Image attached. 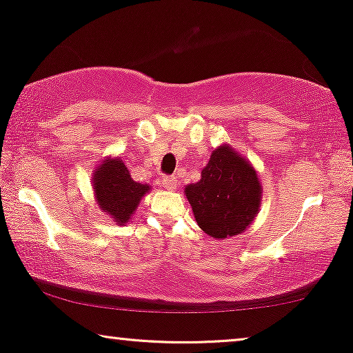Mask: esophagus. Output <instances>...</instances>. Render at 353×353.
<instances>
[{
	"label": "esophagus",
	"mask_w": 353,
	"mask_h": 353,
	"mask_svg": "<svg viewBox=\"0 0 353 353\" xmlns=\"http://www.w3.org/2000/svg\"><path fill=\"white\" fill-rule=\"evenodd\" d=\"M161 186L163 188V190L175 191L178 188V180L175 176H163L161 180Z\"/></svg>",
	"instance_id": "esophagus-1"
}]
</instances>
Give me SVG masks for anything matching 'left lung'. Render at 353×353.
I'll return each instance as SVG.
<instances>
[{
    "instance_id": "left-lung-1",
    "label": "left lung",
    "mask_w": 353,
    "mask_h": 353,
    "mask_svg": "<svg viewBox=\"0 0 353 353\" xmlns=\"http://www.w3.org/2000/svg\"><path fill=\"white\" fill-rule=\"evenodd\" d=\"M185 194L199 228L215 239L248 230L262 204L257 170L226 143L212 151L201 180L186 185Z\"/></svg>"
}]
</instances>
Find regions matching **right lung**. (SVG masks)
I'll return each mask as SVG.
<instances>
[{
  "label": "right lung",
  "mask_w": 353,
  "mask_h": 353,
  "mask_svg": "<svg viewBox=\"0 0 353 353\" xmlns=\"http://www.w3.org/2000/svg\"><path fill=\"white\" fill-rule=\"evenodd\" d=\"M96 204L117 225L128 223L139 202L151 191L148 183L134 181L120 157H105L93 172Z\"/></svg>",
  "instance_id": "1"
}]
</instances>
